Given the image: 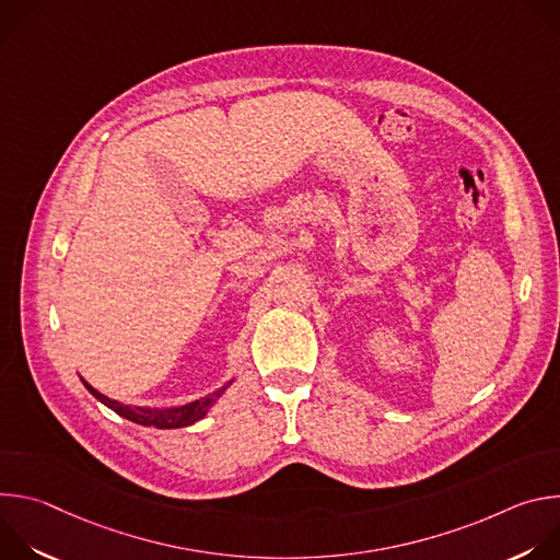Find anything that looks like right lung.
I'll return each instance as SVG.
<instances>
[{"mask_svg":"<svg viewBox=\"0 0 560 560\" xmlns=\"http://www.w3.org/2000/svg\"><path fill=\"white\" fill-rule=\"evenodd\" d=\"M84 381V378H82ZM232 381H228L225 385H221L219 389H214L212 394L199 398V401H192V404H186V406H171V408H139V406H124L119 401H113V398H108L106 394L97 392L93 385H86V389L97 398V401H102L106 408H110L113 412H117L119 417L132 421V423H139V425H145V428H159V430H175V428H188L197 421H201L208 410L214 406L217 398L230 387Z\"/></svg>","mask_w":560,"mask_h":560,"instance_id":"obj_1","label":"right lung"}]
</instances>
